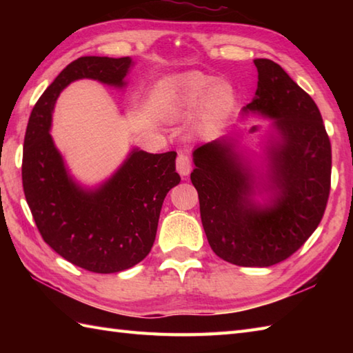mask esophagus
Returning <instances> with one entry per match:
<instances>
[{
    "instance_id": "34e87169",
    "label": "esophagus",
    "mask_w": 353,
    "mask_h": 353,
    "mask_svg": "<svg viewBox=\"0 0 353 353\" xmlns=\"http://www.w3.org/2000/svg\"><path fill=\"white\" fill-rule=\"evenodd\" d=\"M176 170H177V172H179V174H181L182 177H186V176L190 174V171H191V162H190L188 154H185V153H179V154H177Z\"/></svg>"
}]
</instances>
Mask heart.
I'll list each match as a JSON object with an SVG mask.
<instances>
[{
    "instance_id": "heart-1",
    "label": "heart",
    "mask_w": 353,
    "mask_h": 353,
    "mask_svg": "<svg viewBox=\"0 0 353 353\" xmlns=\"http://www.w3.org/2000/svg\"><path fill=\"white\" fill-rule=\"evenodd\" d=\"M212 77L199 72L183 74L179 77L170 99L163 104V119L174 123L188 118L199 109L201 101V119L205 124L212 125L226 119L235 104L234 91L226 83L212 85Z\"/></svg>"
}]
</instances>
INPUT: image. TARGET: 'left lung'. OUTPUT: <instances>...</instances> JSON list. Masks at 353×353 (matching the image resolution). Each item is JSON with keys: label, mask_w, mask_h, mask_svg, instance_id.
Returning <instances> with one entry per match:
<instances>
[{"label": "left lung", "mask_w": 353, "mask_h": 353, "mask_svg": "<svg viewBox=\"0 0 353 353\" xmlns=\"http://www.w3.org/2000/svg\"><path fill=\"white\" fill-rule=\"evenodd\" d=\"M253 62L258 89L241 119H272L261 150L245 144L243 133L194 148L191 182L216 256L270 267L301 249L325 214L331 142L311 97L270 59Z\"/></svg>", "instance_id": "1"}]
</instances>
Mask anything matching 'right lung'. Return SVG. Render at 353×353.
I'll use <instances>...</instances> for the list:
<instances>
[{"mask_svg":"<svg viewBox=\"0 0 353 353\" xmlns=\"http://www.w3.org/2000/svg\"><path fill=\"white\" fill-rule=\"evenodd\" d=\"M133 65L132 57H79L42 94L26 132L22 186L36 226L52 250L94 273L124 272L152 250L163 199L181 182L177 153L132 147L108 179L85 185L72 176L51 137L52 112L76 80L124 89Z\"/></svg>","mask_w":353,"mask_h":353,"instance_id":"1","label":"right lung"}]
</instances>
